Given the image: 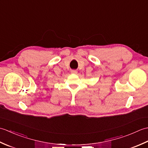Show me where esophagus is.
Here are the masks:
<instances>
[{"label":"esophagus","mask_w":148,"mask_h":148,"mask_svg":"<svg viewBox=\"0 0 148 148\" xmlns=\"http://www.w3.org/2000/svg\"><path fill=\"white\" fill-rule=\"evenodd\" d=\"M71 72L72 74H77V71H76V70H71Z\"/></svg>","instance_id":"1"}]
</instances>
